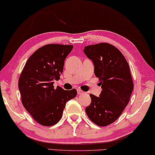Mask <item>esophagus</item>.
I'll return each instance as SVG.
<instances>
[{
    "instance_id": "esophagus-1",
    "label": "esophagus",
    "mask_w": 155,
    "mask_h": 155,
    "mask_svg": "<svg viewBox=\"0 0 155 155\" xmlns=\"http://www.w3.org/2000/svg\"><path fill=\"white\" fill-rule=\"evenodd\" d=\"M78 91V94H79V95H80V94H84V92H83V91L82 90H80V89H78V90H77Z\"/></svg>"
}]
</instances>
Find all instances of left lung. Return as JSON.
<instances>
[{
	"label": "left lung",
	"instance_id": "8db88e82",
	"mask_svg": "<svg viewBox=\"0 0 155 155\" xmlns=\"http://www.w3.org/2000/svg\"><path fill=\"white\" fill-rule=\"evenodd\" d=\"M92 61L94 74L102 88L99 97L90 94L91 103L85 108L89 118L97 126L111 124L124 111L133 90V82L126 58L116 46L99 43L84 47Z\"/></svg>",
	"mask_w": 155,
	"mask_h": 155
}]
</instances>
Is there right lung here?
<instances>
[{
	"mask_svg": "<svg viewBox=\"0 0 155 155\" xmlns=\"http://www.w3.org/2000/svg\"><path fill=\"white\" fill-rule=\"evenodd\" d=\"M73 45L50 44L38 48L25 63L18 81L21 100L25 109L38 124L51 126L61 120L66 102L77 90L54 86L60 79L64 61Z\"/></svg>",
	"mask_w": 155,
	"mask_h": 155,
	"instance_id": "right-lung-1",
	"label": "right lung"
}]
</instances>
